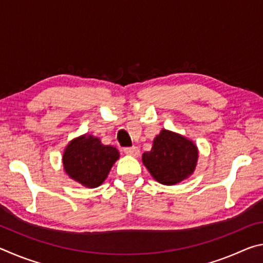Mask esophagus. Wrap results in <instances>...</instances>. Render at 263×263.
<instances>
[{
  "instance_id": "obj_1",
  "label": "esophagus",
  "mask_w": 263,
  "mask_h": 263,
  "mask_svg": "<svg viewBox=\"0 0 263 263\" xmlns=\"http://www.w3.org/2000/svg\"><path fill=\"white\" fill-rule=\"evenodd\" d=\"M124 153L127 155H132V157H138L140 154V151L136 146H132V147H125L124 148Z\"/></svg>"
}]
</instances>
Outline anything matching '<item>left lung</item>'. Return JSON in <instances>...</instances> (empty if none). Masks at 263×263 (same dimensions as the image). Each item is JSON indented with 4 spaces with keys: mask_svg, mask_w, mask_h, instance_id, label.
Wrapping results in <instances>:
<instances>
[{
    "mask_svg": "<svg viewBox=\"0 0 263 263\" xmlns=\"http://www.w3.org/2000/svg\"><path fill=\"white\" fill-rule=\"evenodd\" d=\"M197 158L193 141L162 130L155 137L152 149L142 154V162L159 183L172 185L193 174Z\"/></svg>",
    "mask_w": 263,
    "mask_h": 263,
    "instance_id": "8db88e82",
    "label": "left lung"
}]
</instances>
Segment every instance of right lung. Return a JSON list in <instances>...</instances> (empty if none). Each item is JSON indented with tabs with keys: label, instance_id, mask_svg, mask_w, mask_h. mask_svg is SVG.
<instances>
[{
	"label": "right lung",
	"instance_id": "add662e5",
	"mask_svg": "<svg viewBox=\"0 0 263 263\" xmlns=\"http://www.w3.org/2000/svg\"><path fill=\"white\" fill-rule=\"evenodd\" d=\"M118 158V151L112 146L102 145L99 138L86 135L66 147L62 161L73 180L88 188H96L106 179Z\"/></svg>",
	"mask_w": 263,
	"mask_h": 263
}]
</instances>
